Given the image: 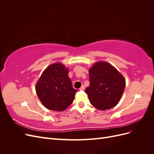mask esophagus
Here are the masks:
<instances>
[{
    "instance_id": "34e87169",
    "label": "esophagus",
    "mask_w": 154,
    "mask_h": 154,
    "mask_svg": "<svg viewBox=\"0 0 154 154\" xmlns=\"http://www.w3.org/2000/svg\"><path fill=\"white\" fill-rule=\"evenodd\" d=\"M79 89H80V90H84V89H85V87H84V85H82L80 88H79Z\"/></svg>"
}]
</instances>
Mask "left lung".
I'll return each mask as SVG.
<instances>
[{
  "label": "left lung",
  "instance_id": "left-lung-1",
  "mask_svg": "<svg viewBox=\"0 0 154 154\" xmlns=\"http://www.w3.org/2000/svg\"><path fill=\"white\" fill-rule=\"evenodd\" d=\"M89 80L90 85L85 92L95 108L105 110L119 103L125 88V80L111 64L95 63L89 69Z\"/></svg>",
  "mask_w": 154,
  "mask_h": 154
}]
</instances>
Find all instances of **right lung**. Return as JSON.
Returning <instances> with one entry per match:
<instances>
[{"label": "right lung", "mask_w": 154, "mask_h": 154, "mask_svg": "<svg viewBox=\"0 0 154 154\" xmlns=\"http://www.w3.org/2000/svg\"><path fill=\"white\" fill-rule=\"evenodd\" d=\"M68 73L62 63H55L45 69L37 82L36 94L48 109L63 111L72 103L77 90L72 87Z\"/></svg>", "instance_id": "obj_1"}]
</instances>
